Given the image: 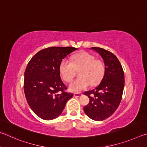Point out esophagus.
Masks as SVG:
<instances>
[{
  "instance_id": "1",
  "label": "esophagus",
  "mask_w": 147,
  "mask_h": 147,
  "mask_svg": "<svg viewBox=\"0 0 147 147\" xmlns=\"http://www.w3.org/2000/svg\"><path fill=\"white\" fill-rule=\"evenodd\" d=\"M74 96L75 97H80L81 96V93H74Z\"/></svg>"
}]
</instances>
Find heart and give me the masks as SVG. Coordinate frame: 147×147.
Masks as SVG:
<instances>
[{
    "instance_id": "1",
    "label": "heart",
    "mask_w": 147,
    "mask_h": 147,
    "mask_svg": "<svg viewBox=\"0 0 147 147\" xmlns=\"http://www.w3.org/2000/svg\"><path fill=\"white\" fill-rule=\"evenodd\" d=\"M78 72L79 78L69 85L71 91L79 92L86 88L90 84L97 85L102 80L105 73V64L101 59L88 53H81L74 55L71 62L66 59L61 61L59 71L62 78L67 83L72 81Z\"/></svg>"
}]
</instances>
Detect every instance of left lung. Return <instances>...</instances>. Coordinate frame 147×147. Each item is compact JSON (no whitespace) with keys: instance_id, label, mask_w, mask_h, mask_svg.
Wrapping results in <instances>:
<instances>
[{"instance_id":"obj_1","label":"left lung","mask_w":147,"mask_h":147,"mask_svg":"<svg viewBox=\"0 0 147 147\" xmlns=\"http://www.w3.org/2000/svg\"><path fill=\"white\" fill-rule=\"evenodd\" d=\"M97 51L104 60L105 73L96 88L84 92L90 99L84 107L88 116L95 121H102L114 114L121 101L125 86L124 71L119 61L114 53L98 47Z\"/></svg>"}]
</instances>
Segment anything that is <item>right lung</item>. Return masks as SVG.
Wrapping results in <instances>:
<instances>
[{"mask_svg":"<svg viewBox=\"0 0 147 147\" xmlns=\"http://www.w3.org/2000/svg\"><path fill=\"white\" fill-rule=\"evenodd\" d=\"M78 50L74 47H49L42 49L31 59L24 71V91L33 112L45 120L61 114L73 94L65 90L59 71L61 61Z\"/></svg>","mask_w":147,"mask_h":147,"instance_id":"1","label":"right lung"}]
</instances>
